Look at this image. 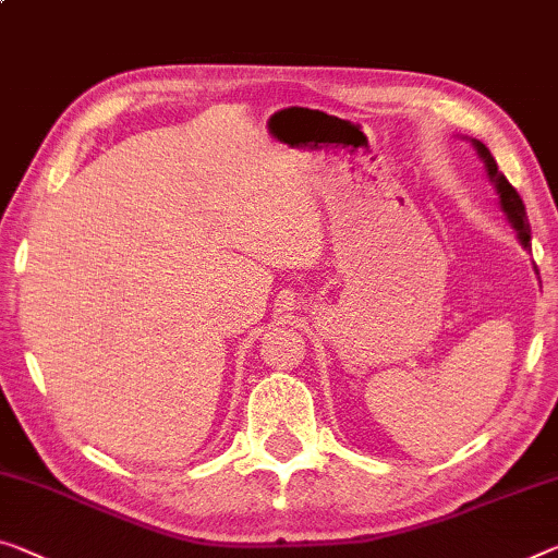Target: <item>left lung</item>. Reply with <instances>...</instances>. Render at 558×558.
I'll return each mask as SVG.
<instances>
[{"mask_svg": "<svg viewBox=\"0 0 558 558\" xmlns=\"http://www.w3.org/2000/svg\"><path fill=\"white\" fill-rule=\"evenodd\" d=\"M473 145H476L478 155L484 157L486 170H488V178H492V180L496 182L498 195H501V207H504V213L509 215V220L513 222V228L519 230L521 243L529 247L531 230H529V218H526V205H523V199H521V195L517 193V187H513L511 182L506 180L501 172H498V168H496V160L492 157V153H488V147H486L484 143H478V140H476V143H473Z\"/></svg>", "mask_w": 558, "mask_h": 558, "instance_id": "obj_1", "label": "left lung"}]
</instances>
